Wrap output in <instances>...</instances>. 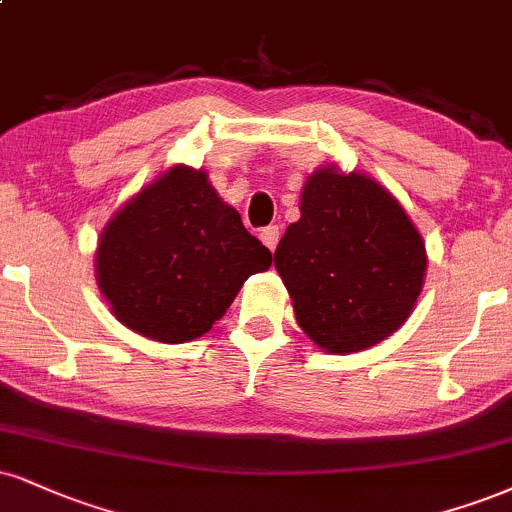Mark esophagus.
Here are the masks:
<instances>
[{"label":"esophagus","mask_w":512,"mask_h":512,"mask_svg":"<svg viewBox=\"0 0 512 512\" xmlns=\"http://www.w3.org/2000/svg\"><path fill=\"white\" fill-rule=\"evenodd\" d=\"M279 236H281L279 226H267V229H262V233H260L262 243L267 245L269 250H276V243H279Z\"/></svg>","instance_id":"esophagus-1"}]
</instances>
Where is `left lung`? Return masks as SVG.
Masks as SVG:
<instances>
[{"mask_svg":"<svg viewBox=\"0 0 512 512\" xmlns=\"http://www.w3.org/2000/svg\"><path fill=\"white\" fill-rule=\"evenodd\" d=\"M274 267L300 329L326 353L377 346L410 317L427 272L420 231L384 186L322 166L307 178L300 219Z\"/></svg>","mask_w":512,"mask_h":512,"instance_id":"obj_1","label":"left lung"}]
</instances>
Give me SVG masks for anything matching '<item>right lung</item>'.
<instances>
[{"label": "right lung", "mask_w": 512, "mask_h": 512, "mask_svg": "<svg viewBox=\"0 0 512 512\" xmlns=\"http://www.w3.org/2000/svg\"><path fill=\"white\" fill-rule=\"evenodd\" d=\"M95 262L97 286L123 326L186 343L224 317L248 276L272 267V252L205 171L178 164L109 219Z\"/></svg>", "instance_id": "add662e5"}]
</instances>
